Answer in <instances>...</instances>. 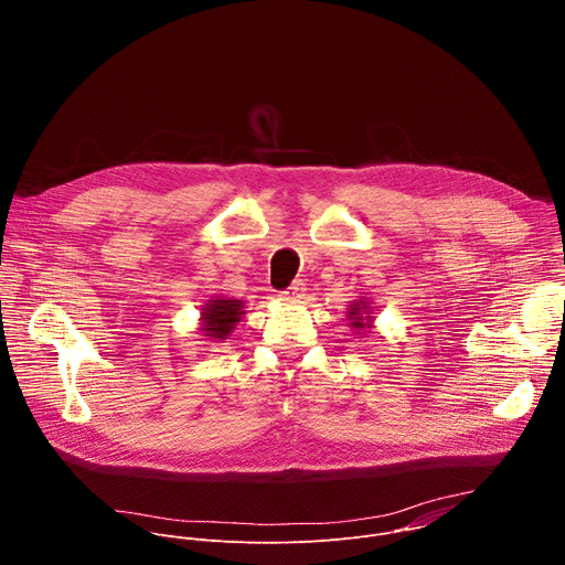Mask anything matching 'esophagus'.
I'll use <instances>...</instances> for the list:
<instances>
[{
	"instance_id": "obj_1",
	"label": "esophagus",
	"mask_w": 565,
	"mask_h": 565,
	"mask_svg": "<svg viewBox=\"0 0 565 565\" xmlns=\"http://www.w3.org/2000/svg\"><path fill=\"white\" fill-rule=\"evenodd\" d=\"M303 290H306V286H303V281L301 279H297V281H292L281 295H284V299H299L301 295H303Z\"/></svg>"
}]
</instances>
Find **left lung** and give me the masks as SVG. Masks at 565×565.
Listing matches in <instances>:
<instances>
[{"label":"left lung","instance_id":"obj_1","mask_svg":"<svg viewBox=\"0 0 565 565\" xmlns=\"http://www.w3.org/2000/svg\"><path fill=\"white\" fill-rule=\"evenodd\" d=\"M347 319L351 321V329L353 331H366V329H373V312H371V306L366 299H358V301H351V308L347 312Z\"/></svg>","mask_w":565,"mask_h":565}]
</instances>
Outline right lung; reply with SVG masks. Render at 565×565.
<instances>
[{"instance_id":"1","label":"right lung","mask_w":565,"mask_h":565,"mask_svg":"<svg viewBox=\"0 0 565 565\" xmlns=\"http://www.w3.org/2000/svg\"><path fill=\"white\" fill-rule=\"evenodd\" d=\"M244 312L246 310L241 299H210L201 310V331L210 340H227Z\"/></svg>"}]
</instances>
